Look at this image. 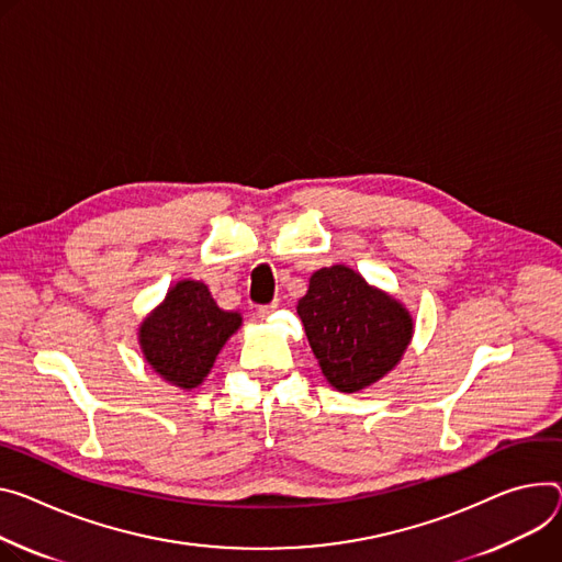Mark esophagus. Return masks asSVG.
I'll return each instance as SVG.
<instances>
[{"instance_id":"esophagus-1","label":"esophagus","mask_w":562,"mask_h":562,"mask_svg":"<svg viewBox=\"0 0 562 562\" xmlns=\"http://www.w3.org/2000/svg\"><path fill=\"white\" fill-rule=\"evenodd\" d=\"M278 310V302H271V304H262V307H258V316L265 321L269 318L273 312Z\"/></svg>"}]
</instances>
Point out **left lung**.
<instances>
[{"label":"left lung","mask_w":562,"mask_h":562,"mask_svg":"<svg viewBox=\"0 0 562 562\" xmlns=\"http://www.w3.org/2000/svg\"><path fill=\"white\" fill-rule=\"evenodd\" d=\"M297 316L325 379L359 392L396 368L413 340V316L390 293L345 265L316 271Z\"/></svg>","instance_id":"1"}]
</instances>
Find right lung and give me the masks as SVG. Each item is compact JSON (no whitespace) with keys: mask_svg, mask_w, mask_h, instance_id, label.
Returning <instances> with one entry per match:
<instances>
[{"mask_svg":"<svg viewBox=\"0 0 562 562\" xmlns=\"http://www.w3.org/2000/svg\"><path fill=\"white\" fill-rule=\"evenodd\" d=\"M241 327V314L220 310L209 286L177 282L138 327L147 366L164 381L192 390L209 376L220 349Z\"/></svg>","mask_w":562,"mask_h":562,"instance_id":"add662e5","label":"right lung"}]
</instances>
